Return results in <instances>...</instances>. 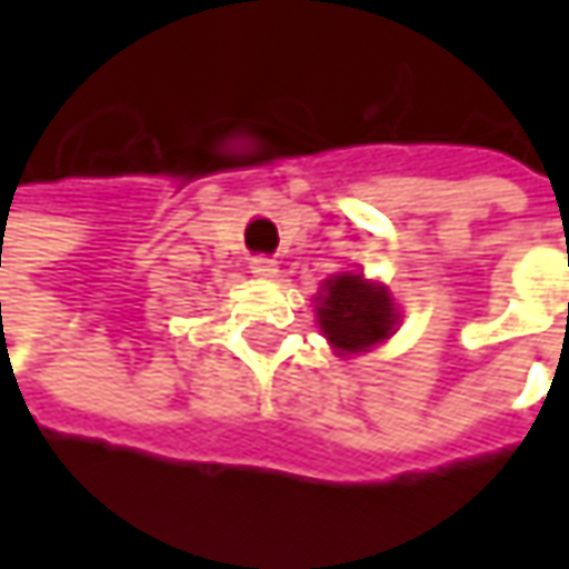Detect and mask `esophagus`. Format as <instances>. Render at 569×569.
<instances>
[{"label": "esophagus", "instance_id": "1", "mask_svg": "<svg viewBox=\"0 0 569 569\" xmlns=\"http://www.w3.org/2000/svg\"><path fill=\"white\" fill-rule=\"evenodd\" d=\"M250 272L256 274V278H274V274H278V262L269 259V256H252Z\"/></svg>", "mask_w": 569, "mask_h": 569}]
</instances>
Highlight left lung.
<instances>
[{"instance_id": "left-lung-1", "label": "left lung", "mask_w": 569, "mask_h": 569, "mask_svg": "<svg viewBox=\"0 0 569 569\" xmlns=\"http://www.w3.org/2000/svg\"><path fill=\"white\" fill-rule=\"evenodd\" d=\"M319 329L339 355H358L396 332V303L389 291L358 272L332 274L317 295Z\"/></svg>"}]
</instances>
